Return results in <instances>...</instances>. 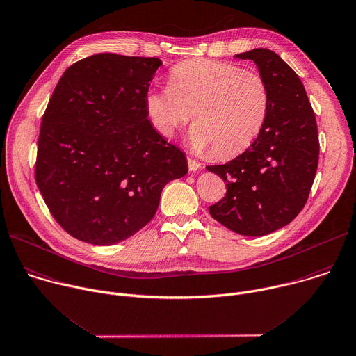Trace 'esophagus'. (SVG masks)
Instances as JSON below:
<instances>
[{
  "label": "esophagus",
  "mask_w": 356,
  "mask_h": 356,
  "mask_svg": "<svg viewBox=\"0 0 356 356\" xmlns=\"http://www.w3.org/2000/svg\"><path fill=\"white\" fill-rule=\"evenodd\" d=\"M187 162H188V169H190V172H198V170L201 169V163L197 162V161H194L193 158H188Z\"/></svg>",
  "instance_id": "34e87169"
}]
</instances>
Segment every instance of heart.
Instances as JSON below:
<instances>
[{
	"label": "heart",
	"instance_id": "b5f03b06",
	"mask_svg": "<svg viewBox=\"0 0 356 356\" xmlns=\"http://www.w3.org/2000/svg\"><path fill=\"white\" fill-rule=\"evenodd\" d=\"M270 88L256 71L215 60H188L170 70L169 86L151 89L145 106L156 131L172 137L192 114L191 147L218 158L248 149L270 111Z\"/></svg>",
	"mask_w": 356,
	"mask_h": 356
}]
</instances>
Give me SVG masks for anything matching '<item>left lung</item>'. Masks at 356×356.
<instances>
[{"label": "left lung", "mask_w": 356, "mask_h": 356, "mask_svg": "<svg viewBox=\"0 0 356 356\" xmlns=\"http://www.w3.org/2000/svg\"><path fill=\"white\" fill-rule=\"evenodd\" d=\"M252 60L270 88V111L256 141L225 165L207 166L226 183V195L209 213L243 236H264L303 209L318 163L316 115L298 74L274 51L254 49Z\"/></svg>", "instance_id": "8db88e82"}]
</instances>
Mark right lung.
<instances>
[{"label": "right lung", "instance_id": "right-lung-1", "mask_svg": "<svg viewBox=\"0 0 356 356\" xmlns=\"http://www.w3.org/2000/svg\"><path fill=\"white\" fill-rule=\"evenodd\" d=\"M162 61L99 53L60 78L42 118L36 183L58 225L96 246L123 242L155 215L186 155L148 120L145 97Z\"/></svg>", "mask_w": 356, "mask_h": 356}]
</instances>
